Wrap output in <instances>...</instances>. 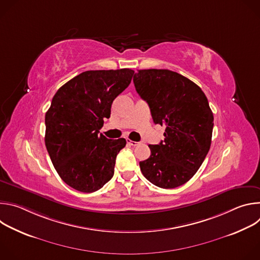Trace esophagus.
Wrapping results in <instances>:
<instances>
[{
    "label": "esophagus",
    "mask_w": 260,
    "mask_h": 260,
    "mask_svg": "<svg viewBox=\"0 0 260 260\" xmlns=\"http://www.w3.org/2000/svg\"><path fill=\"white\" fill-rule=\"evenodd\" d=\"M126 143L128 144V145H131V146H138L139 145V142H135V141H132V140H128V139H126Z\"/></svg>",
    "instance_id": "obj_1"
}]
</instances>
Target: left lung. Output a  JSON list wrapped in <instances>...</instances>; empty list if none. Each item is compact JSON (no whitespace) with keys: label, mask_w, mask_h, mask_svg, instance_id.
<instances>
[{"label":"left lung","mask_w":260,"mask_h":260,"mask_svg":"<svg viewBox=\"0 0 260 260\" xmlns=\"http://www.w3.org/2000/svg\"><path fill=\"white\" fill-rule=\"evenodd\" d=\"M134 84L154 123L166 125L165 140L149 145L151 155L140 161L141 172L160 188L181 186L210 150L214 117L208 99L194 82L170 70H139Z\"/></svg>","instance_id":"left-lung-1"}]
</instances>
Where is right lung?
Segmentation results:
<instances>
[{
    "instance_id": "1",
    "label": "right lung",
    "mask_w": 260,
    "mask_h": 260,
    "mask_svg": "<svg viewBox=\"0 0 260 260\" xmlns=\"http://www.w3.org/2000/svg\"><path fill=\"white\" fill-rule=\"evenodd\" d=\"M134 71H86L63 84L45 115V145L57 174L81 192L101 189L114 175L123 138L99 134L111 106L131 83Z\"/></svg>"
}]
</instances>
